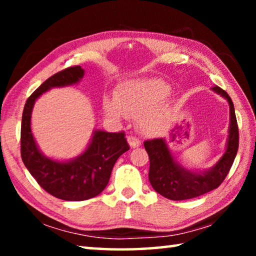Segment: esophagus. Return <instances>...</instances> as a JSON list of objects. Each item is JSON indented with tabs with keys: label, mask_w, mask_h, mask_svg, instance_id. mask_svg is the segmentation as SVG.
<instances>
[{
	"label": "esophagus",
	"mask_w": 256,
	"mask_h": 256,
	"mask_svg": "<svg viewBox=\"0 0 256 256\" xmlns=\"http://www.w3.org/2000/svg\"><path fill=\"white\" fill-rule=\"evenodd\" d=\"M128 144L131 146V148H138V146H140V144H141V141L138 140V138H136V136H128Z\"/></svg>",
	"instance_id": "1"
}]
</instances>
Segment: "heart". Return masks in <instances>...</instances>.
Masks as SVG:
<instances>
[{"mask_svg":"<svg viewBox=\"0 0 256 256\" xmlns=\"http://www.w3.org/2000/svg\"><path fill=\"white\" fill-rule=\"evenodd\" d=\"M170 92V86L158 79L134 80L124 84L115 94V100L106 99L104 110L112 118L123 116L137 118L138 128L150 133L170 114V106L164 100Z\"/></svg>","mask_w":256,"mask_h":256,"instance_id":"1","label":"heart"}]
</instances>
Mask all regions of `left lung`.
<instances>
[{
	"label": "left lung",
	"instance_id": "obj_1",
	"mask_svg": "<svg viewBox=\"0 0 256 256\" xmlns=\"http://www.w3.org/2000/svg\"><path fill=\"white\" fill-rule=\"evenodd\" d=\"M212 90L227 99L230 108V125L226 151L211 170L201 172L185 170L172 158L164 138H154L144 144L150 159V184L156 192L170 200H188L219 188L235 160L240 144L235 108L232 98L224 90L218 86H212Z\"/></svg>",
	"mask_w": 256,
	"mask_h": 256
}]
</instances>
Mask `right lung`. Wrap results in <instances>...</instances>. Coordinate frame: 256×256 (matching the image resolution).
<instances>
[{
	"instance_id": "obj_1",
	"label": "right lung",
	"mask_w": 256,
	"mask_h": 256,
	"mask_svg": "<svg viewBox=\"0 0 256 256\" xmlns=\"http://www.w3.org/2000/svg\"><path fill=\"white\" fill-rule=\"evenodd\" d=\"M84 71L70 66L48 78L32 94L24 108L21 122V158L37 183L47 193L64 201H84L100 194L110 178L116 160L130 149L124 132L94 131L84 154L70 162H56L42 154L30 128L36 99L54 86L78 84Z\"/></svg>"
}]
</instances>
